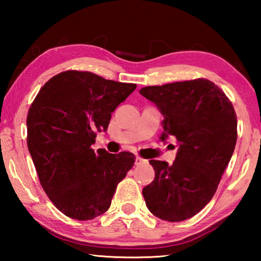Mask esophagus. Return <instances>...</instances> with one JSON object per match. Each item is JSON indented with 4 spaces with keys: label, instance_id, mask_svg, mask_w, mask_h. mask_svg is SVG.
Instances as JSON below:
<instances>
[{
    "label": "esophagus",
    "instance_id": "esophagus-1",
    "mask_svg": "<svg viewBox=\"0 0 261 261\" xmlns=\"http://www.w3.org/2000/svg\"><path fill=\"white\" fill-rule=\"evenodd\" d=\"M146 162H147V160H145V159L140 158V156H137L136 160H135V165L140 166V165H143V163H146Z\"/></svg>",
    "mask_w": 261,
    "mask_h": 261
}]
</instances>
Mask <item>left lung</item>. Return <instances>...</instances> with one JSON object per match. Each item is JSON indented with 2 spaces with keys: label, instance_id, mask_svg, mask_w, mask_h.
Wrapping results in <instances>:
<instances>
[{
  "label": "left lung",
  "instance_id": "8db88e82",
  "mask_svg": "<svg viewBox=\"0 0 261 261\" xmlns=\"http://www.w3.org/2000/svg\"><path fill=\"white\" fill-rule=\"evenodd\" d=\"M139 93L165 116L160 139L173 136L178 145L171 166L149 160L155 177L143 189L145 202L159 219L188 220L208 204L230 161L236 113L223 91L204 78L143 87Z\"/></svg>",
  "mask_w": 261,
  "mask_h": 261
}]
</instances>
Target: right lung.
<instances>
[{"instance_id":"1","label":"right lung","mask_w":261,"mask_h":261,"mask_svg":"<svg viewBox=\"0 0 261 261\" xmlns=\"http://www.w3.org/2000/svg\"><path fill=\"white\" fill-rule=\"evenodd\" d=\"M136 84L69 70L50 78L28 114V147L42 189L62 213L79 221L103 214L134 166L130 152L94 151L96 132Z\"/></svg>"}]
</instances>
